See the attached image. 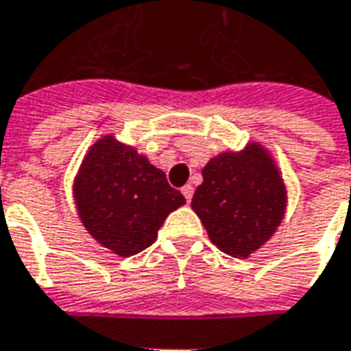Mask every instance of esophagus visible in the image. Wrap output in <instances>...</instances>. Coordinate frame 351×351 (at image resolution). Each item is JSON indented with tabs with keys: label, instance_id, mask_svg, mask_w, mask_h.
I'll use <instances>...</instances> for the list:
<instances>
[{
	"label": "esophagus",
	"instance_id": "obj_1",
	"mask_svg": "<svg viewBox=\"0 0 351 351\" xmlns=\"http://www.w3.org/2000/svg\"><path fill=\"white\" fill-rule=\"evenodd\" d=\"M182 193H184V197H186V201L190 203V201H192V195H193V186L186 184V186L182 188Z\"/></svg>",
	"mask_w": 351,
	"mask_h": 351
}]
</instances>
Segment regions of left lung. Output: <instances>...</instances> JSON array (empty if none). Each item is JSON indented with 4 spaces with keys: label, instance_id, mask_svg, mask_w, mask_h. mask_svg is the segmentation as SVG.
I'll return each mask as SVG.
<instances>
[{
    "label": "left lung",
    "instance_id": "1",
    "mask_svg": "<svg viewBox=\"0 0 351 351\" xmlns=\"http://www.w3.org/2000/svg\"><path fill=\"white\" fill-rule=\"evenodd\" d=\"M192 209L210 241L232 256H249L279 226L285 188L271 159L251 144L243 154H222L203 169Z\"/></svg>",
    "mask_w": 351,
    "mask_h": 351
}]
</instances>
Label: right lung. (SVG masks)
<instances>
[{"mask_svg":"<svg viewBox=\"0 0 351 351\" xmlns=\"http://www.w3.org/2000/svg\"><path fill=\"white\" fill-rule=\"evenodd\" d=\"M73 192L89 234L119 256L148 249L169 213L186 203L163 171L114 136L90 148Z\"/></svg>","mask_w":351,"mask_h":351,"instance_id":"add662e5","label":"right lung"}]
</instances>
